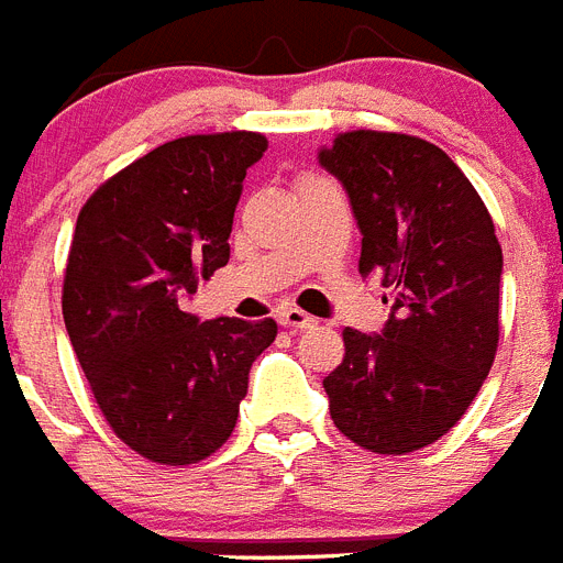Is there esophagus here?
Masks as SVG:
<instances>
[{
	"label": "esophagus",
	"instance_id": "34e87169",
	"mask_svg": "<svg viewBox=\"0 0 563 563\" xmlns=\"http://www.w3.org/2000/svg\"><path fill=\"white\" fill-rule=\"evenodd\" d=\"M277 322H280L283 329H300V331L314 329L317 325L314 317L306 314V311H300V309H295V306H286V309L277 311Z\"/></svg>",
	"mask_w": 563,
	"mask_h": 563
}]
</instances>
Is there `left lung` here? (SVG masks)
Returning <instances> with one entry per match:
<instances>
[{
	"label": "left lung",
	"mask_w": 563,
	"mask_h": 563,
	"mask_svg": "<svg viewBox=\"0 0 563 563\" xmlns=\"http://www.w3.org/2000/svg\"><path fill=\"white\" fill-rule=\"evenodd\" d=\"M317 158L349 192L360 275L390 288L379 334L342 331L345 356L322 379L331 419L365 451H419L462 419L496 356L505 263L490 212L417 135L354 130Z\"/></svg>",
	"instance_id": "obj_1"
}]
</instances>
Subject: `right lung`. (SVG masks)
I'll return each instance as SVG.
<instances>
[{
  "instance_id": "right-lung-1",
  "label": "right lung",
  "mask_w": 563,
  "mask_h": 563,
  "mask_svg": "<svg viewBox=\"0 0 563 563\" xmlns=\"http://www.w3.org/2000/svg\"><path fill=\"white\" fill-rule=\"evenodd\" d=\"M261 133L166 141L112 175L76 221L65 325L92 397L135 453L192 464L232 437L249 371L277 322L184 311L229 263V234Z\"/></svg>"
}]
</instances>
